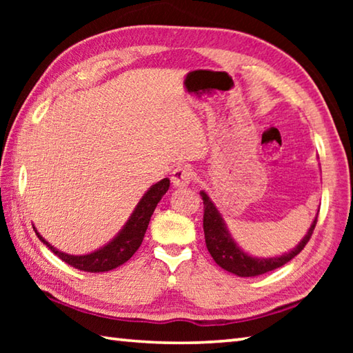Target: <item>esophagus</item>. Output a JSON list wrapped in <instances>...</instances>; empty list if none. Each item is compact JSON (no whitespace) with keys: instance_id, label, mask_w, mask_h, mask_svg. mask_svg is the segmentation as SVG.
<instances>
[{"instance_id":"obj_1","label":"esophagus","mask_w":353,"mask_h":353,"mask_svg":"<svg viewBox=\"0 0 353 353\" xmlns=\"http://www.w3.org/2000/svg\"><path fill=\"white\" fill-rule=\"evenodd\" d=\"M194 179V171L190 168V166H177V168L172 171L171 182L174 187H187Z\"/></svg>"}]
</instances>
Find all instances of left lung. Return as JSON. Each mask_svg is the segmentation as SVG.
I'll list each match as a JSON object with an SVG mask.
<instances>
[{
	"mask_svg": "<svg viewBox=\"0 0 353 353\" xmlns=\"http://www.w3.org/2000/svg\"><path fill=\"white\" fill-rule=\"evenodd\" d=\"M202 201H204V235L205 244L213 260L223 270L235 274L238 277H255L261 274L277 270L283 266L285 263L294 259V256L305 248V244L310 241L313 235V230L318 223V213L310 225L305 236L302 238L301 243L290 252H285L279 256H270V259H263V256H252L238 246V243L232 238L229 229L223 219V214L219 213L213 201L208 198V194L204 190L201 191Z\"/></svg>",
	"mask_w": 353,
	"mask_h": 353,
	"instance_id": "left-lung-1",
	"label": "left lung"
}]
</instances>
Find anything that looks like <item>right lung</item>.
Wrapping results in <instances>:
<instances>
[{
    "label": "right lung",
    "instance_id": "add662e5",
    "mask_svg": "<svg viewBox=\"0 0 353 353\" xmlns=\"http://www.w3.org/2000/svg\"><path fill=\"white\" fill-rule=\"evenodd\" d=\"M170 188V179L165 177L162 181L154 183L151 188H149L143 198L140 199L139 204L134 208L132 214L128 219V223L123 225V229L118 232L115 238H112L105 246L99 248L94 252L85 254V255H70L65 254L62 250L56 249L51 246L43 236H41L37 229L34 227L35 235L39 236V240L45 244L46 248H50L52 252H54L59 259L68 263L70 266L76 268V270L85 271V272H105L110 270H115V268L121 266L123 263H126L130 256H132L137 249L141 246L143 238H145L146 229L149 225V221H151L152 213L155 207L163 198V194Z\"/></svg>",
    "mask_w": 353,
    "mask_h": 353
}]
</instances>
